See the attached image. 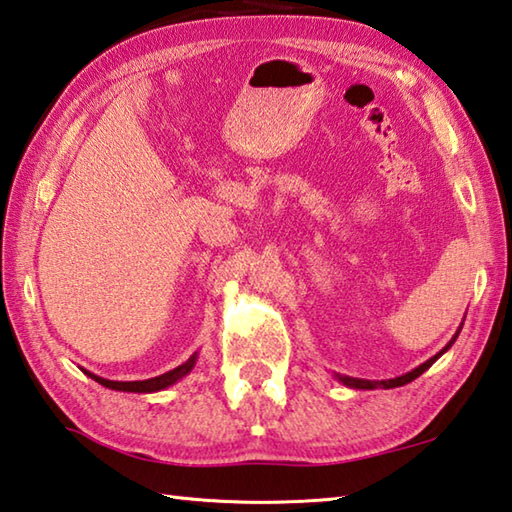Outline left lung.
Here are the masks:
<instances>
[{
  "mask_svg": "<svg viewBox=\"0 0 512 512\" xmlns=\"http://www.w3.org/2000/svg\"><path fill=\"white\" fill-rule=\"evenodd\" d=\"M461 331V329H459ZM459 331L454 333V338L448 342V345H445L439 353H436V356H432L430 360H425L423 365H418L416 369H412V371H407V374H403V376H398V378H389V380H365V378H351V376H338V380L342 385H347V387H353V389H378V387H383V389H392V387H401V385H407V383H412L414 378H418L423 374V371H427L430 369L434 362H436V358L439 356H443L445 351H448L452 345H454V340H457V336H459Z\"/></svg>",
  "mask_w": 512,
  "mask_h": 512,
  "instance_id": "1",
  "label": "left lung"
}]
</instances>
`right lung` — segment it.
<instances>
[{
  "mask_svg": "<svg viewBox=\"0 0 512 512\" xmlns=\"http://www.w3.org/2000/svg\"><path fill=\"white\" fill-rule=\"evenodd\" d=\"M194 362H197V353H192V356L179 365L172 371H167V374H161L156 378H147V380H107V378H100L96 374H91V371H85L89 378H94L96 383H100L102 387H109V389H116V392H136V394H150V392H159V389H165L174 385L176 380H181L183 376H188Z\"/></svg>",
  "mask_w": 512,
  "mask_h": 512,
  "instance_id": "right-lung-1",
  "label": "right lung"
}]
</instances>
